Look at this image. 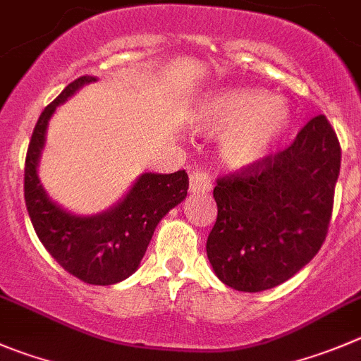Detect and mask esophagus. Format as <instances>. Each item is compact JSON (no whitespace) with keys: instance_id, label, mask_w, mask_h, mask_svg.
<instances>
[{"instance_id":"esophagus-1","label":"esophagus","mask_w":361,"mask_h":361,"mask_svg":"<svg viewBox=\"0 0 361 361\" xmlns=\"http://www.w3.org/2000/svg\"><path fill=\"white\" fill-rule=\"evenodd\" d=\"M212 188L211 177L207 173L200 170H195L193 173L190 175V191L193 195H204L209 193Z\"/></svg>"}]
</instances>
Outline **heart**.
<instances>
[{
    "label": "heart",
    "mask_w": 361,
    "mask_h": 361,
    "mask_svg": "<svg viewBox=\"0 0 361 361\" xmlns=\"http://www.w3.org/2000/svg\"><path fill=\"white\" fill-rule=\"evenodd\" d=\"M290 123V108L257 88H226L205 97L193 115L198 131L219 135V156L230 168L262 163Z\"/></svg>",
    "instance_id": "heart-1"
}]
</instances>
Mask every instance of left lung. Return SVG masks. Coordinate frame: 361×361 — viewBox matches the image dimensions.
Here are the masks:
<instances>
[{"mask_svg": "<svg viewBox=\"0 0 361 361\" xmlns=\"http://www.w3.org/2000/svg\"><path fill=\"white\" fill-rule=\"evenodd\" d=\"M341 143L324 115L287 149L216 180L218 218L207 238L216 276L235 290L273 289L307 266L328 234Z\"/></svg>", "mask_w": 361, "mask_h": 361, "instance_id": "1", "label": "left lung"}]
</instances>
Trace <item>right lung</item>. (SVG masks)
I'll use <instances>...</instances> for the list:
<instances>
[{"label": "right lung", "mask_w": 361, "mask_h": 361, "mask_svg": "<svg viewBox=\"0 0 361 361\" xmlns=\"http://www.w3.org/2000/svg\"><path fill=\"white\" fill-rule=\"evenodd\" d=\"M94 75H81L44 108L30 140L24 164V202L44 248L72 276L90 286H111L138 269L157 223L186 198L190 178L175 173H143L122 202L95 216H75L47 198L37 175L47 122Z\"/></svg>", "instance_id": "add662e5"}]
</instances>
